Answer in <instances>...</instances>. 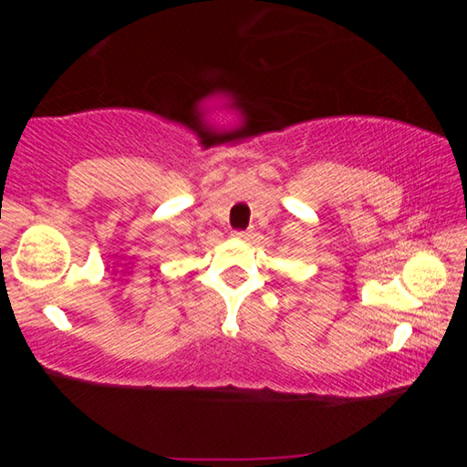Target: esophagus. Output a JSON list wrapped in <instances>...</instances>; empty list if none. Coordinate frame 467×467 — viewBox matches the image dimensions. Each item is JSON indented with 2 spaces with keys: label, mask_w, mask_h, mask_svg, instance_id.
Segmentation results:
<instances>
[{
  "label": "esophagus",
  "mask_w": 467,
  "mask_h": 467,
  "mask_svg": "<svg viewBox=\"0 0 467 467\" xmlns=\"http://www.w3.org/2000/svg\"><path fill=\"white\" fill-rule=\"evenodd\" d=\"M233 236H236V239H249V236H251V233L249 231H234L233 233Z\"/></svg>",
  "instance_id": "esophagus-1"
}]
</instances>
